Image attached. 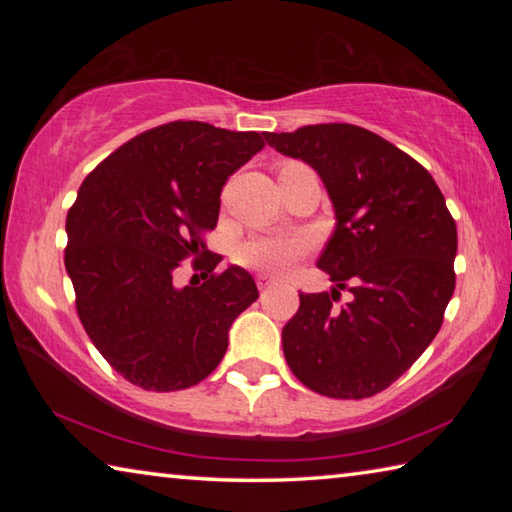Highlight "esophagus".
Returning a JSON list of instances; mask_svg holds the SVG:
<instances>
[{
    "mask_svg": "<svg viewBox=\"0 0 512 512\" xmlns=\"http://www.w3.org/2000/svg\"><path fill=\"white\" fill-rule=\"evenodd\" d=\"M257 287H259V291L271 289L273 287V280H271V277H266V275H259L257 277Z\"/></svg>",
    "mask_w": 512,
    "mask_h": 512,
    "instance_id": "34e87169",
    "label": "esophagus"
}]
</instances>
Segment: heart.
<instances>
[{"instance_id": "b5f03b06", "label": "heart", "mask_w": 512, "mask_h": 512, "mask_svg": "<svg viewBox=\"0 0 512 512\" xmlns=\"http://www.w3.org/2000/svg\"><path fill=\"white\" fill-rule=\"evenodd\" d=\"M309 250V239L289 237H257L239 248L237 259L244 266L264 275H284Z\"/></svg>"}]
</instances>
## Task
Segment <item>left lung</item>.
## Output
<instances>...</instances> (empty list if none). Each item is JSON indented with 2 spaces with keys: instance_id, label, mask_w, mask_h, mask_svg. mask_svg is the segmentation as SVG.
<instances>
[{
  "instance_id": "1",
  "label": "left lung",
  "mask_w": 512,
  "mask_h": 512,
  "mask_svg": "<svg viewBox=\"0 0 512 512\" xmlns=\"http://www.w3.org/2000/svg\"><path fill=\"white\" fill-rule=\"evenodd\" d=\"M264 140L318 173L336 219L318 257L332 293H300L282 329L284 359L320 395H377L427 350L452 300L458 239L445 196L422 164L361 126H302ZM345 286L353 300L336 310Z\"/></svg>"
}]
</instances>
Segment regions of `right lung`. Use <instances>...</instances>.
<instances>
[{
	"mask_svg": "<svg viewBox=\"0 0 512 512\" xmlns=\"http://www.w3.org/2000/svg\"><path fill=\"white\" fill-rule=\"evenodd\" d=\"M264 149L262 135L171 121L110 153L67 212L65 268L76 311L103 359L144 391H183L228 350L230 325L257 300L253 275L230 264L203 284L173 273L205 250L228 176ZM221 262L212 255V273Z\"/></svg>",
	"mask_w": 512,
	"mask_h": 512,
	"instance_id": "add662e5",
	"label": "right lung"
}]
</instances>
